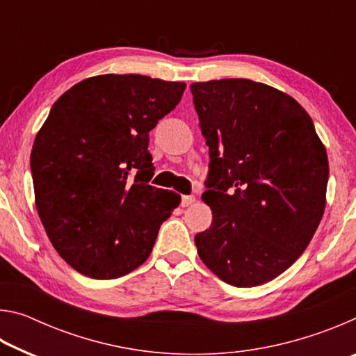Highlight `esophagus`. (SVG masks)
<instances>
[{
  "label": "esophagus",
  "instance_id": "1",
  "mask_svg": "<svg viewBox=\"0 0 356 356\" xmlns=\"http://www.w3.org/2000/svg\"><path fill=\"white\" fill-rule=\"evenodd\" d=\"M195 202H196V197L195 196H182V201H180V204H182V207H190Z\"/></svg>",
  "mask_w": 356,
  "mask_h": 356
}]
</instances>
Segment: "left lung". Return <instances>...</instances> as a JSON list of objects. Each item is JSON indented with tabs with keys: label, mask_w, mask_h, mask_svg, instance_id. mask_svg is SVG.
Here are the masks:
<instances>
[{
	"label": "left lung",
	"mask_w": 356,
	"mask_h": 356,
	"mask_svg": "<svg viewBox=\"0 0 356 356\" xmlns=\"http://www.w3.org/2000/svg\"><path fill=\"white\" fill-rule=\"evenodd\" d=\"M190 89L210 154L201 197L213 215L196 234L197 254L227 284H265L314 237L327 204V150L309 114L280 89L246 78Z\"/></svg>",
	"instance_id": "1"
}]
</instances>
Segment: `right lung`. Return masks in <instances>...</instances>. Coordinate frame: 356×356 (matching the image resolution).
Listing matches in <instances>:
<instances>
[{"label":"right lung","instance_id":"1","mask_svg":"<svg viewBox=\"0 0 356 356\" xmlns=\"http://www.w3.org/2000/svg\"><path fill=\"white\" fill-rule=\"evenodd\" d=\"M185 83L129 74L86 78L65 91L31 150L35 207L58 254L94 280L146 262L180 196L155 188L149 131Z\"/></svg>","mask_w":356,"mask_h":356}]
</instances>
